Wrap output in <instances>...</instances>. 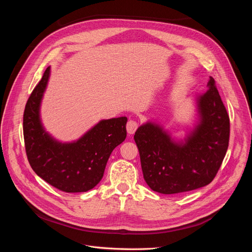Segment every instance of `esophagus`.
<instances>
[{
    "instance_id": "obj_1",
    "label": "esophagus",
    "mask_w": 252,
    "mask_h": 252,
    "mask_svg": "<svg viewBox=\"0 0 252 252\" xmlns=\"http://www.w3.org/2000/svg\"><path fill=\"white\" fill-rule=\"evenodd\" d=\"M138 127V123L136 121H133V120H129L126 124V130L128 133L132 134L134 133V131L137 129Z\"/></svg>"
}]
</instances>
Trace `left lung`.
Here are the masks:
<instances>
[{
  "instance_id": "left-lung-1",
  "label": "left lung",
  "mask_w": 252,
  "mask_h": 252,
  "mask_svg": "<svg viewBox=\"0 0 252 252\" xmlns=\"http://www.w3.org/2000/svg\"><path fill=\"white\" fill-rule=\"evenodd\" d=\"M197 104L200 123L184 146L174 143L160 126L152 123L139 126L134 133L143 178L157 192L174 194L205 187L223 161L230 123L212 77Z\"/></svg>"
}]
</instances>
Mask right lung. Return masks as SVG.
<instances>
[{"instance_id":"right-lung-1","label":"right lung","mask_w":252,"mask_h":252,"mask_svg":"<svg viewBox=\"0 0 252 252\" xmlns=\"http://www.w3.org/2000/svg\"><path fill=\"white\" fill-rule=\"evenodd\" d=\"M50 76L47 67L25 107V149L32 170L64 192H85L102 178L112 152L126 139V117L99 122L78 141L61 143L52 138L40 121V103Z\"/></svg>"}]
</instances>
